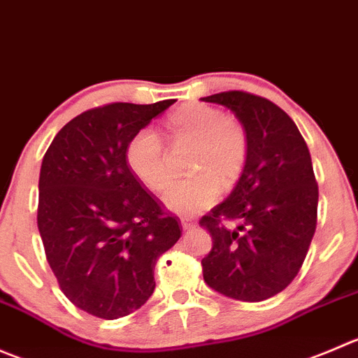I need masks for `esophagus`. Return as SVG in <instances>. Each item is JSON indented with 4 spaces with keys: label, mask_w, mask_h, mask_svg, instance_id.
<instances>
[{
    "label": "esophagus",
    "mask_w": 358,
    "mask_h": 358,
    "mask_svg": "<svg viewBox=\"0 0 358 358\" xmlns=\"http://www.w3.org/2000/svg\"><path fill=\"white\" fill-rule=\"evenodd\" d=\"M180 224H182L183 231H189V229H192L196 225V222L190 220V218H180Z\"/></svg>",
    "instance_id": "1"
}]
</instances>
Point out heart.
<instances>
[{"mask_svg": "<svg viewBox=\"0 0 358 358\" xmlns=\"http://www.w3.org/2000/svg\"><path fill=\"white\" fill-rule=\"evenodd\" d=\"M173 138L194 143L189 178L173 180L162 192L171 211L194 215L217 201L222 187L234 185L248 161V136L241 124L203 103H190L168 119ZM133 175L152 190L164 187L169 176L168 154L154 127L138 129L126 147Z\"/></svg>", "mask_w": 358, "mask_h": 358, "instance_id": "b5f03b06", "label": "heart"}]
</instances>
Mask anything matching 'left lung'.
Returning a JSON list of instances; mask_svg holds the SVG:
<instances>
[{"label": "left lung", "mask_w": 358, "mask_h": 358, "mask_svg": "<svg viewBox=\"0 0 358 358\" xmlns=\"http://www.w3.org/2000/svg\"><path fill=\"white\" fill-rule=\"evenodd\" d=\"M231 110L248 136V161L225 201L199 220L213 239L201 260L208 287L259 303L282 292L299 273L317 229L318 185L311 155L280 106L241 91L201 98ZM238 220L236 229L221 222Z\"/></svg>", "instance_id": "1"}]
</instances>
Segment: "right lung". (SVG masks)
Returning <instances> with one entry per match:
<instances>
[{
	"mask_svg": "<svg viewBox=\"0 0 358 358\" xmlns=\"http://www.w3.org/2000/svg\"><path fill=\"white\" fill-rule=\"evenodd\" d=\"M175 99L112 103L69 120L40 169L38 231L64 296L105 320L154 294L157 259L180 239L178 218L141 187L126 162L134 133Z\"/></svg>",
	"mask_w": 358,
	"mask_h": 358,
	"instance_id": "right-lung-1",
	"label": "right lung"
}]
</instances>
